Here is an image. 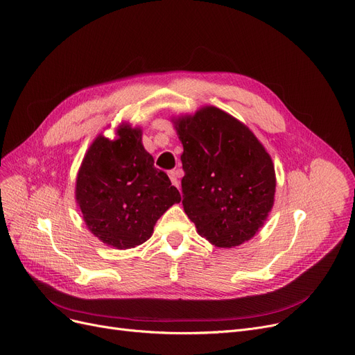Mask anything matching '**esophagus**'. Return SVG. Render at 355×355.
<instances>
[{
    "label": "esophagus",
    "instance_id": "1",
    "mask_svg": "<svg viewBox=\"0 0 355 355\" xmlns=\"http://www.w3.org/2000/svg\"><path fill=\"white\" fill-rule=\"evenodd\" d=\"M180 171L178 169H175V171H169V180H171V182L174 184V186L177 187V189H180Z\"/></svg>",
    "mask_w": 355,
    "mask_h": 355
}]
</instances>
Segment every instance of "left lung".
Wrapping results in <instances>:
<instances>
[{"instance_id":"obj_1","label":"left lung","mask_w":355,"mask_h":355,"mask_svg":"<svg viewBox=\"0 0 355 355\" xmlns=\"http://www.w3.org/2000/svg\"><path fill=\"white\" fill-rule=\"evenodd\" d=\"M175 125L184 148L182 206L197 232L220 248L250 241L274 203L267 150L248 128L216 107Z\"/></svg>"}]
</instances>
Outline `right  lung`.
<instances>
[{"mask_svg": "<svg viewBox=\"0 0 355 355\" xmlns=\"http://www.w3.org/2000/svg\"><path fill=\"white\" fill-rule=\"evenodd\" d=\"M117 139L98 136L76 178V202L88 229L117 250L148 241L157 220L180 203V191L155 168L139 129L123 126Z\"/></svg>", "mask_w": 355, "mask_h": 355, "instance_id": "add662e5", "label": "right lung"}]
</instances>
